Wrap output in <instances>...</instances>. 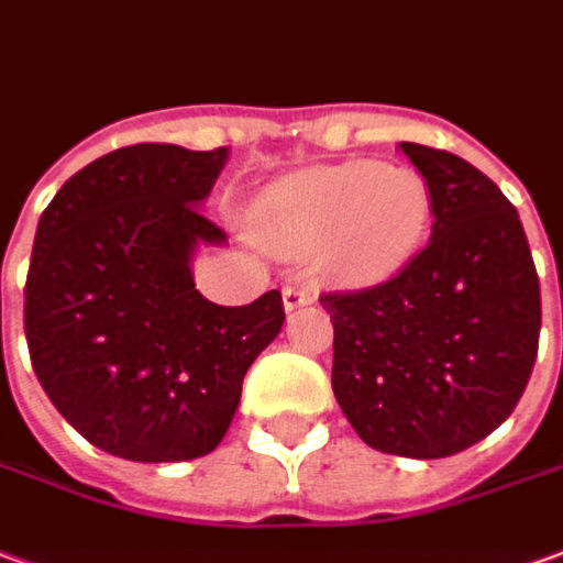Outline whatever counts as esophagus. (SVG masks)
I'll return each mask as SVG.
<instances>
[{"mask_svg":"<svg viewBox=\"0 0 563 563\" xmlns=\"http://www.w3.org/2000/svg\"><path fill=\"white\" fill-rule=\"evenodd\" d=\"M313 301V289L308 286H298V283H289L286 289H283V305L286 310H295V308H305Z\"/></svg>","mask_w":563,"mask_h":563,"instance_id":"1","label":"esophagus"}]
</instances>
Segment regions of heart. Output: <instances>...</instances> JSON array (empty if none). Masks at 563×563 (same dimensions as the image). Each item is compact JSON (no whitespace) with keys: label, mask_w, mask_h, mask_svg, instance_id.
Wrapping results in <instances>:
<instances>
[{"label":"heart","mask_w":563,"mask_h":563,"mask_svg":"<svg viewBox=\"0 0 563 563\" xmlns=\"http://www.w3.org/2000/svg\"><path fill=\"white\" fill-rule=\"evenodd\" d=\"M430 186L415 170L344 164L274 191L258 219L286 243H335L338 258L363 274L402 268L427 238Z\"/></svg>","instance_id":"heart-1"}]
</instances>
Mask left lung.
<instances>
[{"instance_id":"left-lung-1","label":"left lung","mask_w":563,"mask_h":563,"mask_svg":"<svg viewBox=\"0 0 563 563\" xmlns=\"http://www.w3.org/2000/svg\"><path fill=\"white\" fill-rule=\"evenodd\" d=\"M432 238L387 280L332 289V390L365 445L435 460L500 427L540 347V277L509 198L470 161L402 143Z\"/></svg>"}]
</instances>
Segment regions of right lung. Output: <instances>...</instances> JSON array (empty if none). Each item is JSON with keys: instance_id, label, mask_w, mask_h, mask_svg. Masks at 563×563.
<instances>
[{"instance_id": "add662e5", "label": "right lung", "mask_w": 563, "mask_h": 563, "mask_svg": "<svg viewBox=\"0 0 563 563\" xmlns=\"http://www.w3.org/2000/svg\"><path fill=\"white\" fill-rule=\"evenodd\" d=\"M225 148H115L69 176L38 219L23 286L30 363L90 445L136 463L210 454L246 368L286 320L283 295L222 308L195 289V243L225 231L198 203Z\"/></svg>"}]
</instances>
